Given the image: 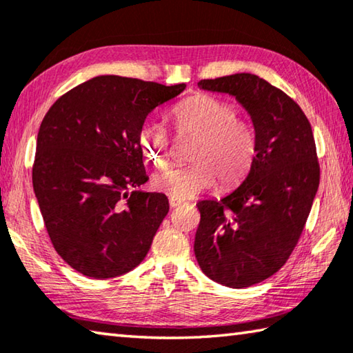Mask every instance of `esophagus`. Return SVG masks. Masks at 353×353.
Listing matches in <instances>:
<instances>
[{"label":"esophagus","mask_w":353,"mask_h":353,"mask_svg":"<svg viewBox=\"0 0 353 353\" xmlns=\"http://www.w3.org/2000/svg\"><path fill=\"white\" fill-rule=\"evenodd\" d=\"M182 204H183V201H181V199H174V198H170V205H171L172 208H176V207L182 205Z\"/></svg>","instance_id":"obj_1"}]
</instances>
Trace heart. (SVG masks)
Instances as JSON below:
<instances>
[{"instance_id":"heart-1","label":"heart","mask_w":353,"mask_h":353,"mask_svg":"<svg viewBox=\"0 0 353 353\" xmlns=\"http://www.w3.org/2000/svg\"><path fill=\"white\" fill-rule=\"evenodd\" d=\"M171 123L179 139L193 140L187 152L191 162L182 168H163L152 177V188L174 199H190L212 188L216 181L229 188L249 174L259 152V134L238 109L212 94H196L171 110ZM140 145L154 166L170 157L171 140L165 129L146 123Z\"/></svg>"}]
</instances>
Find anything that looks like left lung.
Segmentation results:
<instances>
[{
    "label": "left lung",
    "instance_id": "1",
    "mask_svg": "<svg viewBox=\"0 0 353 353\" xmlns=\"http://www.w3.org/2000/svg\"><path fill=\"white\" fill-rule=\"evenodd\" d=\"M198 85L235 97L259 134L254 166L240 187L221 201L196 204L194 255L202 272L224 286L246 288L285 265L305 227L319 187L312 124L288 94L255 74Z\"/></svg>",
    "mask_w": 353,
    "mask_h": 353
}]
</instances>
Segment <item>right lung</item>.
Returning a JSON list of instances; mask_svg holds the SVG:
<instances>
[{
    "label": "right lung",
    "instance_id": "1",
    "mask_svg": "<svg viewBox=\"0 0 353 353\" xmlns=\"http://www.w3.org/2000/svg\"><path fill=\"white\" fill-rule=\"evenodd\" d=\"M185 83L97 76L62 94L43 118L32 166L48 235L65 263L93 279L139 266L170 210L148 181L140 132L155 107Z\"/></svg>",
    "mask_w": 353,
    "mask_h": 353
}]
</instances>
